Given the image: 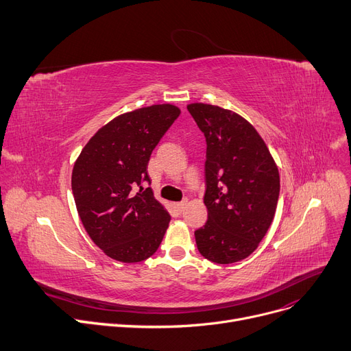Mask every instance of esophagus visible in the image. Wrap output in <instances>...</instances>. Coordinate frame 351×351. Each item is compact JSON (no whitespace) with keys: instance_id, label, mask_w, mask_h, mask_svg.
<instances>
[{"instance_id":"34e87169","label":"esophagus","mask_w":351,"mask_h":351,"mask_svg":"<svg viewBox=\"0 0 351 351\" xmlns=\"http://www.w3.org/2000/svg\"><path fill=\"white\" fill-rule=\"evenodd\" d=\"M186 204H188V200H182V202L176 203L175 206H176V208L179 210V212H183V210H184V207H186Z\"/></svg>"}]
</instances>
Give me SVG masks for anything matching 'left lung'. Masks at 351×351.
<instances>
[{
	"instance_id": "left-lung-1",
	"label": "left lung",
	"mask_w": 351,
	"mask_h": 351,
	"mask_svg": "<svg viewBox=\"0 0 351 351\" xmlns=\"http://www.w3.org/2000/svg\"><path fill=\"white\" fill-rule=\"evenodd\" d=\"M206 138L207 221L195 231L199 252L216 264L241 261L274 220L279 173L264 139L241 115L217 106H188Z\"/></svg>"
}]
</instances>
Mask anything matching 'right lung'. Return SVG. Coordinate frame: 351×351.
I'll return each mask as SVG.
<instances>
[{"label": "right lung", "mask_w": 351, "mask_h": 351, "mask_svg": "<svg viewBox=\"0 0 351 351\" xmlns=\"http://www.w3.org/2000/svg\"><path fill=\"white\" fill-rule=\"evenodd\" d=\"M179 114L172 104L121 114L90 138L75 163L77 213L90 239L112 260L144 261L165 236L171 216L143 183H151V154Z\"/></svg>", "instance_id": "obj_1"}]
</instances>
